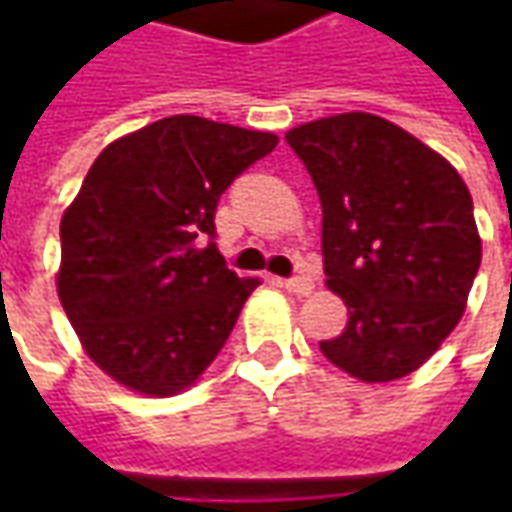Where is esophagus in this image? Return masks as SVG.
<instances>
[{"label":"esophagus","mask_w":512,"mask_h":512,"mask_svg":"<svg viewBox=\"0 0 512 512\" xmlns=\"http://www.w3.org/2000/svg\"><path fill=\"white\" fill-rule=\"evenodd\" d=\"M279 287H285L287 293H293V296H307V293H313V282H310L307 276H296V279H279Z\"/></svg>","instance_id":"obj_1"}]
</instances>
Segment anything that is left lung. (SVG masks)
<instances>
[{
    "label": "left lung",
    "instance_id": "left-lung-1",
    "mask_svg": "<svg viewBox=\"0 0 512 512\" xmlns=\"http://www.w3.org/2000/svg\"><path fill=\"white\" fill-rule=\"evenodd\" d=\"M285 139L319 190L327 287L347 307L319 350L364 384L410 376L459 325L482 265L470 190L442 153L373 113Z\"/></svg>",
    "mask_w": 512,
    "mask_h": 512
}]
</instances>
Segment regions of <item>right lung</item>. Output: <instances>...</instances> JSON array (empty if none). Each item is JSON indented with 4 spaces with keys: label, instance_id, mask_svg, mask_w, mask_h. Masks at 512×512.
Masks as SVG:
<instances>
[{
    "label": "right lung",
    "instance_id": "1",
    "mask_svg": "<svg viewBox=\"0 0 512 512\" xmlns=\"http://www.w3.org/2000/svg\"><path fill=\"white\" fill-rule=\"evenodd\" d=\"M276 133L168 116L96 156L62 213L56 293L82 350L133 393L168 399L202 379L247 296L213 239L230 182Z\"/></svg>",
    "mask_w": 512,
    "mask_h": 512
}]
</instances>
